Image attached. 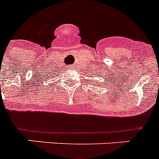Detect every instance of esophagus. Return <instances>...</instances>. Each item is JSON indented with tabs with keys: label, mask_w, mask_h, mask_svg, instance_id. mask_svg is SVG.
<instances>
[{
	"label": "esophagus",
	"mask_w": 159,
	"mask_h": 159,
	"mask_svg": "<svg viewBox=\"0 0 159 159\" xmlns=\"http://www.w3.org/2000/svg\"><path fill=\"white\" fill-rule=\"evenodd\" d=\"M69 68H73V66H70V67H69Z\"/></svg>",
	"instance_id": "34e87169"
}]
</instances>
